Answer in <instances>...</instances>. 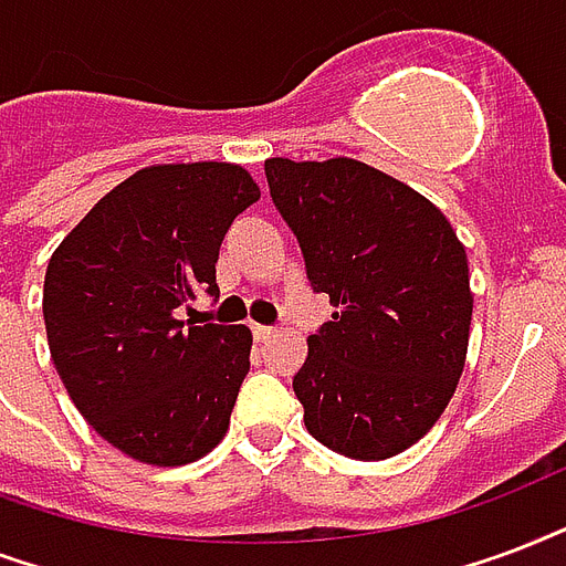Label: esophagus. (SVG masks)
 <instances>
[{
  "label": "esophagus",
  "instance_id": "esophagus-1",
  "mask_svg": "<svg viewBox=\"0 0 566 566\" xmlns=\"http://www.w3.org/2000/svg\"><path fill=\"white\" fill-rule=\"evenodd\" d=\"M251 331L256 343H269V339H274V333H277L274 327H265V324H253Z\"/></svg>",
  "mask_w": 566,
  "mask_h": 566
}]
</instances>
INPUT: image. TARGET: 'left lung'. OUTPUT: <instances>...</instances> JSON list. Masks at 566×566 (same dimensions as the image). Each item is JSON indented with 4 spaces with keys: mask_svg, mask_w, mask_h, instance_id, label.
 Masks as SVG:
<instances>
[{
    "mask_svg": "<svg viewBox=\"0 0 566 566\" xmlns=\"http://www.w3.org/2000/svg\"><path fill=\"white\" fill-rule=\"evenodd\" d=\"M306 277L331 295L292 380L315 440L384 461L422 440L454 396L472 322L470 265L437 206L357 159L265 161Z\"/></svg>",
    "mask_w": 566,
    "mask_h": 566,
    "instance_id": "left-lung-1",
    "label": "left lung"
}]
</instances>
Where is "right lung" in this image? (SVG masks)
Returning <instances> with one entry per match:
<instances>
[{"label":"right lung","instance_id":"1","mask_svg":"<svg viewBox=\"0 0 566 566\" xmlns=\"http://www.w3.org/2000/svg\"><path fill=\"white\" fill-rule=\"evenodd\" d=\"M256 200L242 165H150L52 253L43 280L52 363L85 422L135 461L182 467L230 428L251 331L179 322L177 310L200 289L218 292L223 235Z\"/></svg>","mask_w":566,"mask_h":566}]
</instances>
